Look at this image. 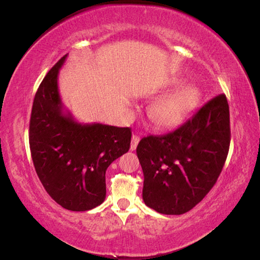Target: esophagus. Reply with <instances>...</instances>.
Returning a JSON list of instances; mask_svg holds the SVG:
<instances>
[{
  "mask_svg": "<svg viewBox=\"0 0 260 260\" xmlns=\"http://www.w3.org/2000/svg\"><path fill=\"white\" fill-rule=\"evenodd\" d=\"M139 141H140V138H139L138 135H133V136H132V143H131V150H132V151L135 150L136 147H138Z\"/></svg>",
  "mask_w": 260,
  "mask_h": 260,
  "instance_id": "1",
  "label": "esophagus"
}]
</instances>
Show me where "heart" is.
<instances>
[{
    "label": "heart",
    "mask_w": 260,
    "mask_h": 260,
    "mask_svg": "<svg viewBox=\"0 0 260 260\" xmlns=\"http://www.w3.org/2000/svg\"><path fill=\"white\" fill-rule=\"evenodd\" d=\"M182 85L180 79H172L169 86L178 88ZM201 93L195 86H186L175 93L158 99L149 109V117L153 124L164 129L174 128L186 119L188 113L196 107Z\"/></svg>",
    "instance_id": "heart-1"
}]
</instances>
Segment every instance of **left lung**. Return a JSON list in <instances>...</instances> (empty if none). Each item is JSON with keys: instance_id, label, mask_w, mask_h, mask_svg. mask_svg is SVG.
<instances>
[{"instance_id": "1", "label": "left lung", "mask_w": 260, "mask_h": 260, "mask_svg": "<svg viewBox=\"0 0 260 260\" xmlns=\"http://www.w3.org/2000/svg\"><path fill=\"white\" fill-rule=\"evenodd\" d=\"M230 143L225 94L208 101L173 132L143 138L136 153L144 175V203L162 214L188 212L217 182Z\"/></svg>"}]
</instances>
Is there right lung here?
Returning <instances> with one entry per match:
<instances>
[{
    "instance_id": "obj_1",
    "label": "right lung",
    "mask_w": 260,
    "mask_h": 260,
    "mask_svg": "<svg viewBox=\"0 0 260 260\" xmlns=\"http://www.w3.org/2000/svg\"><path fill=\"white\" fill-rule=\"evenodd\" d=\"M68 55L51 68L35 94L29 120V148L37 174L56 203L87 211L105 200V172L129 150V127L80 124L65 112L58 72Z\"/></svg>"
}]
</instances>
